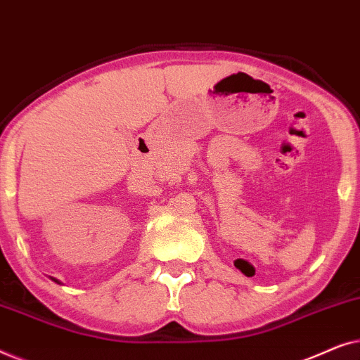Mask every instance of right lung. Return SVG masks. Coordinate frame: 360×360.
<instances>
[{
  "instance_id": "1",
  "label": "right lung",
  "mask_w": 360,
  "mask_h": 360,
  "mask_svg": "<svg viewBox=\"0 0 360 360\" xmlns=\"http://www.w3.org/2000/svg\"><path fill=\"white\" fill-rule=\"evenodd\" d=\"M53 280V282H57V283H60V282H58V280L57 278H52Z\"/></svg>"
}]
</instances>
